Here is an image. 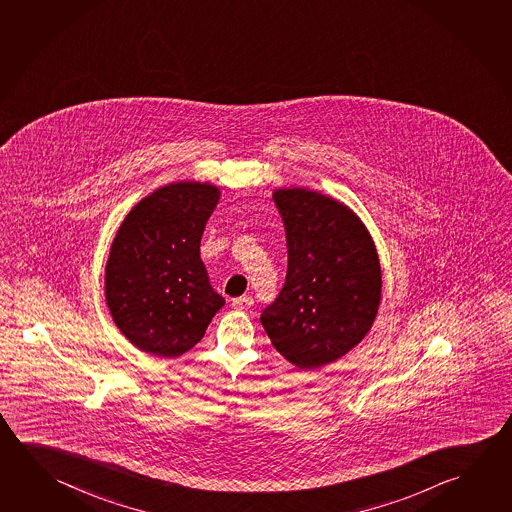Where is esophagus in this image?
<instances>
[{
  "label": "esophagus",
  "instance_id": "34e87169",
  "mask_svg": "<svg viewBox=\"0 0 512 512\" xmlns=\"http://www.w3.org/2000/svg\"><path fill=\"white\" fill-rule=\"evenodd\" d=\"M252 305V296H239V298H234V300H232V307L237 309V311H248Z\"/></svg>",
  "mask_w": 512,
  "mask_h": 512
}]
</instances>
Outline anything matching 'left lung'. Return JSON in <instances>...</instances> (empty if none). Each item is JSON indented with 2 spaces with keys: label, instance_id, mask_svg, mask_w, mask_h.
I'll list each match as a JSON object with an SVG mask.
<instances>
[{
  "label": "left lung",
  "instance_id": "8db88e82",
  "mask_svg": "<svg viewBox=\"0 0 512 512\" xmlns=\"http://www.w3.org/2000/svg\"><path fill=\"white\" fill-rule=\"evenodd\" d=\"M287 275L260 323L295 367L314 370L347 354L370 331L381 300L376 246L340 201L307 189H278Z\"/></svg>",
  "mask_w": 512,
  "mask_h": 512
}]
</instances>
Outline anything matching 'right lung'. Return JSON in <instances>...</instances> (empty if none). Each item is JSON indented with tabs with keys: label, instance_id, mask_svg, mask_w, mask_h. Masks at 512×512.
Returning a JSON list of instances; mask_svg holds the SVG:
<instances>
[{
	"label": "right lung",
	"instance_id": "1",
	"mask_svg": "<svg viewBox=\"0 0 512 512\" xmlns=\"http://www.w3.org/2000/svg\"><path fill=\"white\" fill-rule=\"evenodd\" d=\"M219 189L180 181L142 199L118 228L106 264V302L120 332L158 358H178L225 305L199 257Z\"/></svg>",
	"mask_w": 512,
	"mask_h": 512
}]
</instances>
